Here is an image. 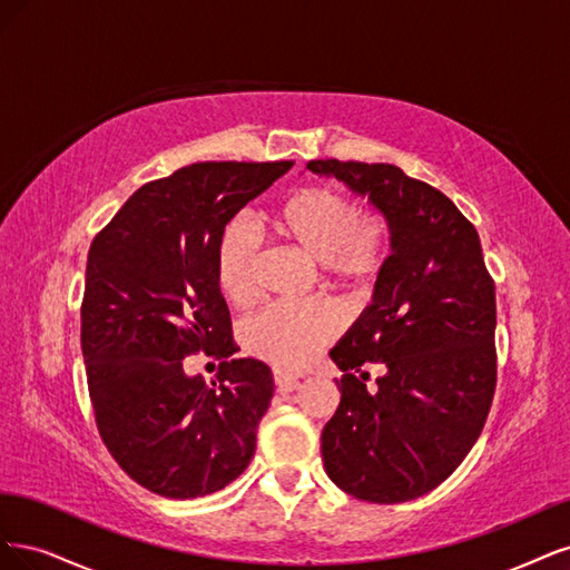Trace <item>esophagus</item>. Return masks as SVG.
<instances>
[{
  "label": "esophagus",
  "mask_w": 570,
  "mask_h": 570,
  "mask_svg": "<svg viewBox=\"0 0 570 570\" xmlns=\"http://www.w3.org/2000/svg\"><path fill=\"white\" fill-rule=\"evenodd\" d=\"M298 376L296 374H288V372H282V370H274V385H277L279 393H291L298 389Z\"/></svg>",
  "instance_id": "esophagus-1"
}]
</instances>
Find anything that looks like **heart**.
<instances>
[{"mask_svg":"<svg viewBox=\"0 0 570 570\" xmlns=\"http://www.w3.org/2000/svg\"><path fill=\"white\" fill-rule=\"evenodd\" d=\"M267 232L320 263L324 284L364 293L389 265L391 227L379 210H360L341 189L307 185L291 191L265 217ZM215 282L234 307L255 298V246L242 227H229L215 250ZM341 332L332 303L272 305L244 324V345L277 370H298Z\"/></svg>","mask_w":570,"mask_h":570,"instance_id":"obj_1","label":"heart"}]
</instances>
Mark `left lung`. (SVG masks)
<instances>
[{
  "mask_svg": "<svg viewBox=\"0 0 570 570\" xmlns=\"http://www.w3.org/2000/svg\"><path fill=\"white\" fill-rule=\"evenodd\" d=\"M370 194L389 219L393 253L374 303L334 347L341 402L322 431L324 469L364 502L421 498L464 462L498 389V303L475 227L452 200L391 163L317 158ZM384 376L366 392L356 374Z\"/></svg>",
  "mask_w": 570,
  "mask_h": 570,
  "instance_id": "left-lung-1",
  "label": "left lung"
}]
</instances>
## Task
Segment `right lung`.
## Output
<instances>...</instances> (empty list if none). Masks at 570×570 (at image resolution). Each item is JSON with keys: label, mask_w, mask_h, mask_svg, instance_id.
<instances>
[{"label": "right lung", "mask_w": 570, "mask_h": 570, "mask_svg": "<svg viewBox=\"0 0 570 570\" xmlns=\"http://www.w3.org/2000/svg\"><path fill=\"white\" fill-rule=\"evenodd\" d=\"M293 160H204L141 185L89 246L80 341L91 410L118 466L160 498L223 490L250 464L274 381L236 357L215 282L225 225ZM220 360L213 386L184 357Z\"/></svg>", "instance_id": "right-lung-1"}]
</instances>
